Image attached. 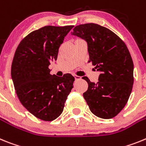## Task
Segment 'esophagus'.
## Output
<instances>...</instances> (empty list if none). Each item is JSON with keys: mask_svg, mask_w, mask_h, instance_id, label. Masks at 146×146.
Instances as JSON below:
<instances>
[{"mask_svg": "<svg viewBox=\"0 0 146 146\" xmlns=\"http://www.w3.org/2000/svg\"><path fill=\"white\" fill-rule=\"evenodd\" d=\"M74 78L76 80H79V79H81V77L78 76H74Z\"/></svg>", "mask_w": 146, "mask_h": 146, "instance_id": "obj_1", "label": "esophagus"}]
</instances>
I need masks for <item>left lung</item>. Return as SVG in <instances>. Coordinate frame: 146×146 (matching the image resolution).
<instances>
[{
    "label": "left lung",
    "mask_w": 146,
    "mask_h": 146,
    "mask_svg": "<svg viewBox=\"0 0 146 146\" xmlns=\"http://www.w3.org/2000/svg\"><path fill=\"white\" fill-rule=\"evenodd\" d=\"M72 35L85 40L90 60L101 72L97 83L87 76L83 96L92 113L103 119L115 117L126 106L134 83V64L126 44L114 32L96 23L76 26Z\"/></svg>",
    "instance_id": "1"
}]
</instances>
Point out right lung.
<instances>
[{
    "instance_id": "add662e5",
    "label": "right lung",
    "mask_w": 146,
    "mask_h": 146,
    "mask_svg": "<svg viewBox=\"0 0 146 146\" xmlns=\"http://www.w3.org/2000/svg\"><path fill=\"white\" fill-rule=\"evenodd\" d=\"M73 27L44 26L23 39L15 51L11 75L16 93L23 106L40 120L57 118L73 87L71 74L56 76L48 68Z\"/></svg>"
}]
</instances>
